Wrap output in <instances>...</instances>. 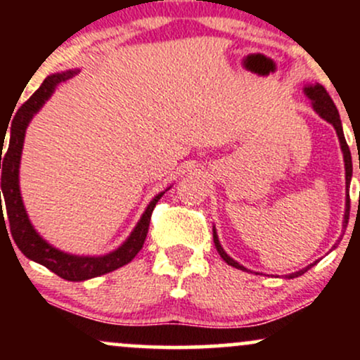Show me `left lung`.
<instances>
[{
  "mask_svg": "<svg viewBox=\"0 0 360 360\" xmlns=\"http://www.w3.org/2000/svg\"><path fill=\"white\" fill-rule=\"evenodd\" d=\"M304 94L311 100L313 103V108L318 115H320L321 118L326 120L328 123H332L333 128H335L337 135H338V140H340V148L342 152H344V160H345V181H347V208H345V214H344V229L347 226V223H349V212H350V200H349V184H350V177H352V157H350V148L347 146L345 142V137H344V130H342V122H340V115H338L337 111V106L335 103H333L332 98H330V94L326 93V89L323 88L321 84H309L304 88ZM213 242H214V247H217L218 254H220V257L225 260L229 266L235 267V269H240V271H247L245 267L240 266V264L237 262V260H233L230 255H226V252L223 250V247L220 245V240H218V235H217V230L213 229ZM316 262L309 264L308 267H304V269H301L298 272H292V274H289L288 278L292 279V278H298V276L304 274L309 267L315 266Z\"/></svg>",
  "mask_w": 360,
  "mask_h": 360,
  "instance_id": "8db88e82",
  "label": "left lung"
}]
</instances>
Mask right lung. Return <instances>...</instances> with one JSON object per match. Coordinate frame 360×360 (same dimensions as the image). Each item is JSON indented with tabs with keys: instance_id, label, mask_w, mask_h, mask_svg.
<instances>
[{
	"instance_id": "right-lung-1",
	"label": "right lung",
	"mask_w": 360,
	"mask_h": 360,
	"mask_svg": "<svg viewBox=\"0 0 360 360\" xmlns=\"http://www.w3.org/2000/svg\"><path fill=\"white\" fill-rule=\"evenodd\" d=\"M76 71L68 72H57L52 76L45 77L39 89L28 98L27 101L20 106L16 111L13 122L10 125V143H8V150L3 154V142H5V135L0 137L1 150H0V169H1V191L3 198H5L6 206V217L10 221V232L11 237L18 249L23 252L30 260L42 264V266L51 269L53 274L65 281H86L91 278H98V276L106 274L118 267L125 266L130 262L135 255L139 254L140 249L143 247L146 242L147 232H148V223H150L152 212H154L157 201L162 198V193H159L154 200L147 206L143 212L142 218H140L137 226L130 237L127 238L117 250L110 252V254L101 255V257H84V255H72L65 254L51 243H47L35 232L32 226L28 214L25 212V206L22 201V194H20V184H18V174H20V157H22L25 131H27L28 123L34 118V115L44 106V103L52 96L53 89L57 84L68 81L72 77ZM8 128V127H6ZM167 191V189H166ZM0 221H5V214H3V208L0 203ZM6 225V223H5ZM6 229V226H5Z\"/></svg>"
}]
</instances>
